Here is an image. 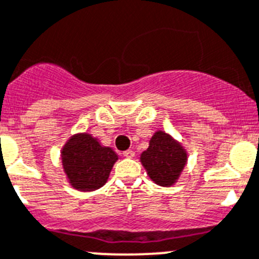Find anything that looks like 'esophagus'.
<instances>
[{
    "label": "esophagus",
    "mask_w": 259,
    "mask_h": 259,
    "mask_svg": "<svg viewBox=\"0 0 259 259\" xmlns=\"http://www.w3.org/2000/svg\"><path fill=\"white\" fill-rule=\"evenodd\" d=\"M122 155H124L125 158H133L135 155V153L133 152L132 149H129V150H125V152L122 153Z\"/></svg>",
    "instance_id": "esophagus-1"
}]
</instances>
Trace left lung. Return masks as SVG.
Here are the masks:
<instances>
[{"mask_svg":"<svg viewBox=\"0 0 259 259\" xmlns=\"http://www.w3.org/2000/svg\"><path fill=\"white\" fill-rule=\"evenodd\" d=\"M140 162L153 182L169 187L182 173L187 153L169 134L158 130L150 138L148 149L140 154Z\"/></svg>","mask_w":259,"mask_h":259,"instance_id":"1","label":"left lung"}]
</instances>
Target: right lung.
Wrapping results in <instances>:
<instances>
[{
	"label": "right lung",
	"instance_id": "1",
	"mask_svg": "<svg viewBox=\"0 0 259 259\" xmlns=\"http://www.w3.org/2000/svg\"><path fill=\"white\" fill-rule=\"evenodd\" d=\"M62 165L68 182L78 191H95L105 185L119 159L110 147H104L89 133L69 138L62 148Z\"/></svg>",
	"mask_w": 259,
	"mask_h": 259
}]
</instances>
